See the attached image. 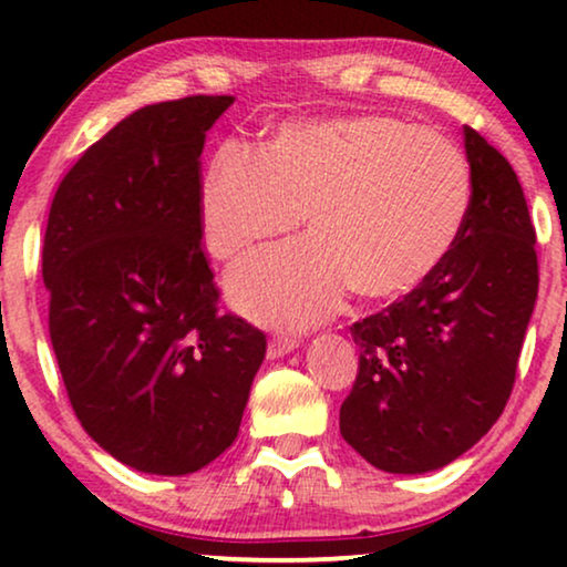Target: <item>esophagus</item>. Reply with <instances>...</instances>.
Returning a JSON list of instances; mask_svg holds the SVG:
<instances>
[{
  "label": "esophagus",
  "mask_w": 567,
  "mask_h": 567,
  "mask_svg": "<svg viewBox=\"0 0 567 567\" xmlns=\"http://www.w3.org/2000/svg\"><path fill=\"white\" fill-rule=\"evenodd\" d=\"M297 348V338L289 336H274L268 340V359H281V355L291 353Z\"/></svg>",
  "instance_id": "34e87169"
}]
</instances>
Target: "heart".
Segmentation results:
<instances>
[{
    "label": "heart",
    "instance_id": "1",
    "mask_svg": "<svg viewBox=\"0 0 567 567\" xmlns=\"http://www.w3.org/2000/svg\"><path fill=\"white\" fill-rule=\"evenodd\" d=\"M208 252L235 260L284 237L305 216L309 243L260 252L231 268L229 297L262 322L307 328L359 299L413 291L454 250L472 206L460 146L382 113L289 121L260 157L229 142L200 177Z\"/></svg>",
    "mask_w": 567,
    "mask_h": 567
}]
</instances>
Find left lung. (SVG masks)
Returning a JSON list of instances; mask_svg holds the SVG:
<instances>
[{
    "label": "left lung",
    "mask_w": 567,
    "mask_h": 567,
    "mask_svg": "<svg viewBox=\"0 0 567 567\" xmlns=\"http://www.w3.org/2000/svg\"><path fill=\"white\" fill-rule=\"evenodd\" d=\"M472 206L436 274L353 322L359 374L340 433L377 470L444 467L498 421L539 289L537 235L503 154L464 126Z\"/></svg>",
    "instance_id": "1"
}]
</instances>
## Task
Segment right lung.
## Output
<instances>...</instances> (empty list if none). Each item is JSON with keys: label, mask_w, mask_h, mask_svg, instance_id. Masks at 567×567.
<instances>
[{"label": "right lung", "mask_w": 567, "mask_h": 567, "mask_svg": "<svg viewBox=\"0 0 567 567\" xmlns=\"http://www.w3.org/2000/svg\"><path fill=\"white\" fill-rule=\"evenodd\" d=\"M235 103L146 105L90 146L43 239L49 332L82 429L150 475H188L237 439L266 336L219 315L200 245V152Z\"/></svg>", "instance_id": "right-lung-1"}]
</instances>
